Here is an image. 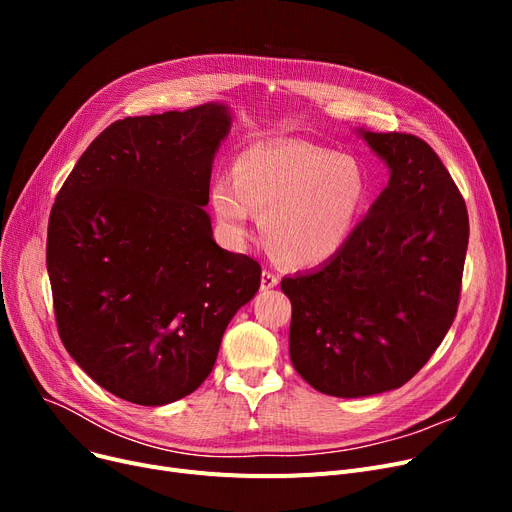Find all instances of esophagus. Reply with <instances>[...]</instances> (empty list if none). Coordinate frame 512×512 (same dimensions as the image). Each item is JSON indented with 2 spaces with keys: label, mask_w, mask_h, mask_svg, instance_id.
I'll return each instance as SVG.
<instances>
[{
  "label": "esophagus",
  "mask_w": 512,
  "mask_h": 512,
  "mask_svg": "<svg viewBox=\"0 0 512 512\" xmlns=\"http://www.w3.org/2000/svg\"><path fill=\"white\" fill-rule=\"evenodd\" d=\"M274 286H278V276L270 270H263L261 274V290H272Z\"/></svg>",
  "instance_id": "34e87169"
}]
</instances>
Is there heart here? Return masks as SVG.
<instances>
[{"instance_id":"b5f03b06","label":"heart","mask_w":512,"mask_h":512,"mask_svg":"<svg viewBox=\"0 0 512 512\" xmlns=\"http://www.w3.org/2000/svg\"><path fill=\"white\" fill-rule=\"evenodd\" d=\"M371 193L369 174L353 155L305 141H270L245 149L236 176L211 184V207L224 232L240 242L253 215L280 259L315 267L336 257L353 238Z\"/></svg>"}]
</instances>
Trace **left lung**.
Instances as JSON below:
<instances>
[{
  "label": "left lung",
  "mask_w": 512,
  "mask_h": 512,
  "mask_svg": "<svg viewBox=\"0 0 512 512\" xmlns=\"http://www.w3.org/2000/svg\"><path fill=\"white\" fill-rule=\"evenodd\" d=\"M355 132L388 184L336 257L280 284L294 369L338 398L396 390L434 355L459 307L469 245L465 201L432 147L413 134Z\"/></svg>",
  "instance_id": "left-lung-1"
}]
</instances>
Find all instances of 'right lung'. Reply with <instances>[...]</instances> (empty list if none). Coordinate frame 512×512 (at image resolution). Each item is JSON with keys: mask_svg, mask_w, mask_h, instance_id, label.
Returning <instances> with one entry per match:
<instances>
[{"mask_svg": "<svg viewBox=\"0 0 512 512\" xmlns=\"http://www.w3.org/2000/svg\"><path fill=\"white\" fill-rule=\"evenodd\" d=\"M226 103L124 118L80 155L47 228L60 338L93 382L134 405L195 392L261 267L213 240V159Z\"/></svg>", "mask_w": 512, "mask_h": 512, "instance_id": "add662e5", "label": "right lung"}]
</instances>
